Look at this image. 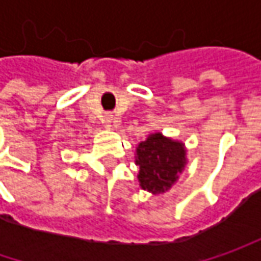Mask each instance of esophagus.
Masks as SVG:
<instances>
[{"label": "esophagus", "instance_id": "1", "mask_svg": "<svg viewBox=\"0 0 261 261\" xmlns=\"http://www.w3.org/2000/svg\"><path fill=\"white\" fill-rule=\"evenodd\" d=\"M103 123H105V126L107 127V129H110L112 127V123H113V116L112 115H106L105 117H103Z\"/></svg>", "mask_w": 261, "mask_h": 261}]
</instances>
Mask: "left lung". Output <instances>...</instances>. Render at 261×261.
<instances>
[{"instance_id":"8db88e82","label":"left lung","mask_w":261,"mask_h":261,"mask_svg":"<svg viewBox=\"0 0 261 261\" xmlns=\"http://www.w3.org/2000/svg\"><path fill=\"white\" fill-rule=\"evenodd\" d=\"M136 166H139V186L152 195L166 193L185 170L186 148L183 142L173 141L155 132L139 142L136 148Z\"/></svg>"}]
</instances>
